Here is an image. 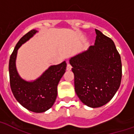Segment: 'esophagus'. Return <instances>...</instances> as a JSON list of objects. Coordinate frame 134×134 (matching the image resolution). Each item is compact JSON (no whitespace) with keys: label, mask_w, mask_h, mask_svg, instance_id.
<instances>
[{"label":"esophagus","mask_w":134,"mask_h":134,"mask_svg":"<svg viewBox=\"0 0 134 134\" xmlns=\"http://www.w3.org/2000/svg\"><path fill=\"white\" fill-rule=\"evenodd\" d=\"M71 68H72V66H71V65H70L69 63H68V64H67V67H66V69H67V70H71Z\"/></svg>","instance_id":"esophagus-1"}]
</instances>
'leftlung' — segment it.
Instances as JSON below:
<instances>
[{
  "label": "left lung",
  "instance_id": "obj_1",
  "mask_svg": "<svg viewBox=\"0 0 134 134\" xmlns=\"http://www.w3.org/2000/svg\"><path fill=\"white\" fill-rule=\"evenodd\" d=\"M94 45L70 59L75 90L84 104L98 108L109 102L122 80V62L115 43L97 29Z\"/></svg>",
  "mask_w": 134,
  "mask_h": 134
}]
</instances>
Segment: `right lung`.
<instances>
[{"instance_id": "right-lung-1", "label": "right lung", "mask_w": 134, "mask_h": 134, "mask_svg": "<svg viewBox=\"0 0 134 134\" xmlns=\"http://www.w3.org/2000/svg\"><path fill=\"white\" fill-rule=\"evenodd\" d=\"M36 32L35 29L28 32L14 47L9 61L10 84L12 94L23 107L34 113H43L49 109L55 102L57 85L66 72V63L64 62L59 65L50 66L34 82H26L21 78L15 66L17 50Z\"/></svg>"}]
</instances>
